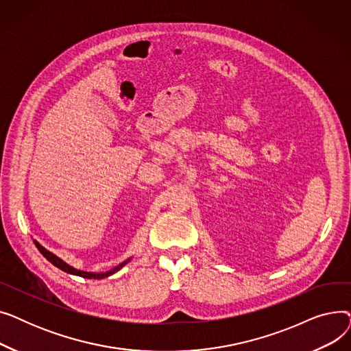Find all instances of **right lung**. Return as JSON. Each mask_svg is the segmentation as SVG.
Instances as JSON below:
<instances>
[{"instance_id": "right-lung-1", "label": "right lung", "mask_w": 351, "mask_h": 351, "mask_svg": "<svg viewBox=\"0 0 351 351\" xmlns=\"http://www.w3.org/2000/svg\"><path fill=\"white\" fill-rule=\"evenodd\" d=\"M34 243H35L36 247H38V250L41 252V254L45 257V259H47L49 263H52L55 267H58V269H61L62 271L69 273V274L81 276V278H84V279H104V278H108V276H112L114 273H117L118 270H121L128 262H131V259H132V257H129V259H126L125 262L119 263L118 266H115L114 269H110V270H108V271H101V273H97V271H85V270H80V269L72 267L71 265H68L66 262H64V261L61 259V257H58L57 254H53L52 252L47 250L40 242H36L35 239H34Z\"/></svg>"}]
</instances>
